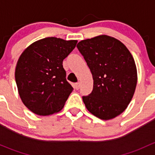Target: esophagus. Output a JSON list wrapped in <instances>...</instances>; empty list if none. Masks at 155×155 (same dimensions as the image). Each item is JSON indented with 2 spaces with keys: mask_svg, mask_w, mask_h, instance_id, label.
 <instances>
[{
  "mask_svg": "<svg viewBox=\"0 0 155 155\" xmlns=\"http://www.w3.org/2000/svg\"><path fill=\"white\" fill-rule=\"evenodd\" d=\"M79 87H80V83H79V82L75 83V88H76V90H78V89L79 88Z\"/></svg>",
  "mask_w": 155,
  "mask_h": 155,
  "instance_id": "obj_1",
  "label": "esophagus"
}]
</instances>
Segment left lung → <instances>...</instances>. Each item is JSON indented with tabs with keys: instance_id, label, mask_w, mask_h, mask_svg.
<instances>
[{
	"instance_id": "left-lung-1",
	"label": "left lung",
	"mask_w": 155,
	"mask_h": 155,
	"mask_svg": "<svg viewBox=\"0 0 155 155\" xmlns=\"http://www.w3.org/2000/svg\"><path fill=\"white\" fill-rule=\"evenodd\" d=\"M77 48L94 79L91 93L82 97L87 109L103 120L118 116L127 107L137 86L132 54L121 41L107 35L82 40Z\"/></svg>"
}]
</instances>
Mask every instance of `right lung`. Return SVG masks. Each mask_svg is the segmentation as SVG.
<instances>
[{"label": "right lung", "instance_id": "right-lung-1", "mask_svg": "<svg viewBox=\"0 0 155 155\" xmlns=\"http://www.w3.org/2000/svg\"><path fill=\"white\" fill-rule=\"evenodd\" d=\"M77 40L46 37L34 42L20 55L15 78L21 101L39 115L59 112L73 90L67 81L63 61Z\"/></svg>", "mask_w": 155, "mask_h": 155}]
</instances>
